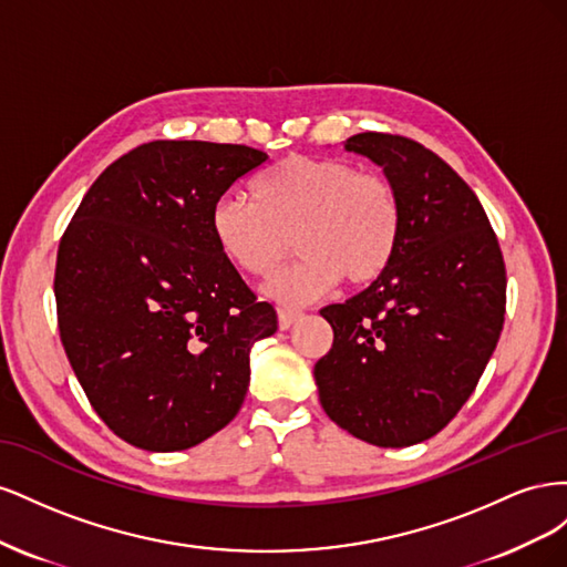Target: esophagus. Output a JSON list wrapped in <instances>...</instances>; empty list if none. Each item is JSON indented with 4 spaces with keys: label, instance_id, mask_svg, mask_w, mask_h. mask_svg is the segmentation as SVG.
I'll use <instances>...</instances> for the list:
<instances>
[{
    "label": "esophagus",
    "instance_id": "esophagus-1",
    "mask_svg": "<svg viewBox=\"0 0 567 567\" xmlns=\"http://www.w3.org/2000/svg\"><path fill=\"white\" fill-rule=\"evenodd\" d=\"M298 319H302L300 310H290V307H281V310H279V329L288 331L290 326H293Z\"/></svg>",
    "mask_w": 567,
    "mask_h": 567
}]
</instances>
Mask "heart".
Here are the masks:
<instances>
[{"label":"heart","mask_w":567,"mask_h":567,"mask_svg":"<svg viewBox=\"0 0 567 567\" xmlns=\"http://www.w3.org/2000/svg\"><path fill=\"white\" fill-rule=\"evenodd\" d=\"M250 196H221L210 213L219 252L250 277L267 279L290 255L296 236L300 260L267 284V293L302 305L340 279L367 286L398 252L404 205L379 173H359L342 158L290 156L250 186Z\"/></svg>","instance_id":"b5f03b06"}]
</instances>
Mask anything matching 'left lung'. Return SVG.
I'll use <instances>...</instances> for the list:
<instances>
[{
  "instance_id": "8db88e82",
  "label": "left lung",
  "mask_w": 567,
  "mask_h": 567,
  "mask_svg": "<svg viewBox=\"0 0 567 567\" xmlns=\"http://www.w3.org/2000/svg\"><path fill=\"white\" fill-rule=\"evenodd\" d=\"M342 146L383 167L404 225L381 277L321 310L333 346L315 367L319 400L350 435L409 447L458 414L499 342L504 255L473 188L437 153L383 132Z\"/></svg>"
}]
</instances>
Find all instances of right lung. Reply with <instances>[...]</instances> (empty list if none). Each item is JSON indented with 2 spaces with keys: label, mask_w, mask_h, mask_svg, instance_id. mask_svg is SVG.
I'll list each match as a JSON object with an SVG mask.
<instances>
[{
  "label": "right lung",
  "mask_w": 567,
  "mask_h": 567,
  "mask_svg": "<svg viewBox=\"0 0 567 567\" xmlns=\"http://www.w3.org/2000/svg\"><path fill=\"white\" fill-rule=\"evenodd\" d=\"M265 161L244 144H142L99 175L61 236L63 350L101 421L134 447H194L246 400L250 348L279 321L219 252L210 213Z\"/></svg>",
  "instance_id": "obj_1"
}]
</instances>
